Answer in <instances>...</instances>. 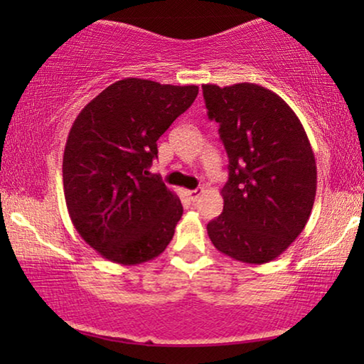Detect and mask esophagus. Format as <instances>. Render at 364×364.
<instances>
[{
    "instance_id": "1",
    "label": "esophagus",
    "mask_w": 364,
    "mask_h": 364,
    "mask_svg": "<svg viewBox=\"0 0 364 364\" xmlns=\"http://www.w3.org/2000/svg\"><path fill=\"white\" fill-rule=\"evenodd\" d=\"M187 193V197H188V200L191 202H196L198 197H200V193H202V191L200 188H196V191H187L186 192Z\"/></svg>"
}]
</instances>
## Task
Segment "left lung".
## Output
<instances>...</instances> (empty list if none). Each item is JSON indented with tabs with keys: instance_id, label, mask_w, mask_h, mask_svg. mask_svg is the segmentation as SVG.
Instances as JSON below:
<instances>
[{
	"instance_id": "8db88e82",
	"label": "left lung",
	"mask_w": 364,
	"mask_h": 364,
	"mask_svg": "<svg viewBox=\"0 0 364 364\" xmlns=\"http://www.w3.org/2000/svg\"><path fill=\"white\" fill-rule=\"evenodd\" d=\"M202 89L228 157L223 212L207 223L208 237L233 260H275L305 228L315 202L316 162L305 129L280 96L258 84Z\"/></svg>"
}]
</instances>
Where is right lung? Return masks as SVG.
<instances>
[{
  "label": "right lung",
  "mask_w": 364,
  "mask_h": 364,
  "mask_svg": "<svg viewBox=\"0 0 364 364\" xmlns=\"http://www.w3.org/2000/svg\"><path fill=\"white\" fill-rule=\"evenodd\" d=\"M197 94V86L126 77L77 114L64 147V197L74 228L107 260L139 265L171 243L181 198L149 167L159 137Z\"/></svg>",
  "instance_id": "1"
}]
</instances>
